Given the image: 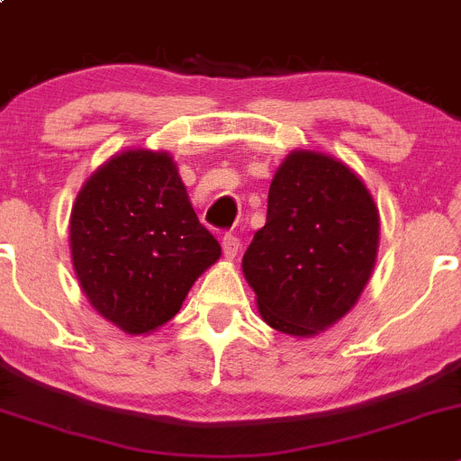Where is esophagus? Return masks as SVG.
I'll return each mask as SVG.
<instances>
[{
	"instance_id": "esophagus-1",
	"label": "esophagus",
	"mask_w": 461,
	"mask_h": 461,
	"mask_svg": "<svg viewBox=\"0 0 461 461\" xmlns=\"http://www.w3.org/2000/svg\"><path fill=\"white\" fill-rule=\"evenodd\" d=\"M240 243L234 234H225L222 236V257L227 260H234L236 254H239Z\"/></svg>"
}]
</instances>
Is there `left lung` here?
Here are the masks:
<instances>
[{"label": "left lung", "instance_id": "8db88e82", "mask_svg": "<svg viewBox=\"0 0 461 461\" xmlns=\"http://www.w3.org/2000/svg\"><path fill=\"white\" fill-rule=\"evenodd\" d=\"M376 248L379 209L364 180L328 153L296 149L274 174L243 274L265 323L308 339L355 308Z\"/></svg>", "mask_w": 461, "mask_h": 461}]
</instances>
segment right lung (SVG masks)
Masks as SVG:
<instances>
[{
	"instance_id": "obj_1",
	"label": "right lung",
	"mask_w": 461,
	"mask_h": 461,
	"mask_svg": "<svg viewBox=\"0 0 461 461\" xmlns=\"http://www.w3.org/2000/svg\"><path fill=\"white\" fill-rule=\"evenodd\" d=\"M68 225L73 269L88 303L131 337L174 319L221 257L167 151L111 156L82 185Z\"/></svg>"
}]
</instances>
